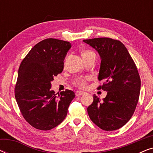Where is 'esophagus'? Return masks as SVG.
<instances>
[{"label": "esophagus", "instance_id": "34e87169", "mask_svg": "<svg viewBox=\"0 0 153 153\" xmlns=\"http://www.w3.org/2000/svg\"><path fill=\"white\" fill-rule=\"evenodd\" d=\"M75 94H76V96H81V95H83V94H85V92L78 91H76V93H75Z\"/></svg>", "mask_w": 153, "mask_h": 153}]
</instances>
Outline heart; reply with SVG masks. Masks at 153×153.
Masks as SVG:
<instances>
[{"label": "heart", "instance_id": "1", "mask_svg": "<svg viewBox=\"0 0 153 153\" xmlns=\"http://www.w3.org/2000/svg\"><path fill=\"white\" fill-rule=\"evenodd\" d=\"M88 52H91L90 51H85L83 52V53H88ZM76 85H78V86L81 87V88H83L85 86V84H86V78H79L76 81Z\"/></svg>", "mask_w": 153, "mask_h": 153}]
</instances>
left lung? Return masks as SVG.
Segmentation results:
<instances>
[{
	"instance_id": "obj_1",
	"label": "left lung",
	"mask_w": 153,
	"mask_h": 153,
	"mask_svg": "<svg viewBox=\"0 0 153 153\" xmlns=\"http://www.w3.org/2000/svg\"><path fill=\"white\" fill-rule=\"evenodd\" d=\"M98 52L101 59L98 75L107 92L103 100L93 96L87 108L95 124L105 131H114L126 124L134 114L139 101L141 79L137 66L125 45L108 37L84 39Z\"/></svg>"
}]
</instances>
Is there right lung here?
Wrapping results in <instances>:
<instances>
[{"label":"right lung","mask_w":153,"mask_h":153,"mask_svg":"<svg viewBox=\"0 0 153 153\" xmlns=\"http://www.w3.org/2000/svg\"><path fill=\"white\" fill-rule=\"evenodd\" d=\"M71 44L53 38L33 47L22 60L15 85V98L27 122L35 128L49 130L60 124L75 97L70 90L56 95L51 81L63 70L64 60Z\"/></svg>","instance_id":"add662e5"}]
</instances>
